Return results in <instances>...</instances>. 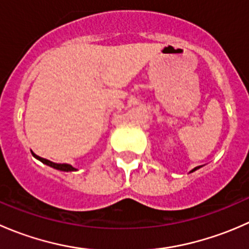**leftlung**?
I'll list each match as a JSON object with an SVG mask.
<instances>
[{
  "instance_id": "1",
  "label": "left lung",
  "mask_w": 249,
  "mask_h": 249,
  "mask_svg": "<svg viewBox=\"0 0 249 249\" xmlns=\"http://www.w3.org/2000/svg\"><path fill=\"white\" fill-rule=\"evenodd\" d=\"M200 167H201V166H197V167H195V169H194V170H192V171H190V172H194V171H196V170H197V169H200Z\"/></svg>"
}]
</instances>
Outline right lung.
Returning <instances> with one entry per match:
<instances>
[{"label": "right lung", "mask_w": 249, "mask_h": 249, "mask_svg": "<svg viewBox=\"0 0 249 249\" xmlns=\"http://www.w3.org/2000/svg\"><path fill=\"white\" fill-rule=\"evenodd\" d=\"M31 153H32V155H34V157L36 158L37 160H39V161L43 162V164L48 165V166L53 167V169L59 170V171H64V172H72V171H77V169H74V167L72 166V165H69V164H55V162L50 161V160H47V159H44V158L38 157V155L35 154L34 152H31Z\"/></svg>", "instance_id": "add662e5"}]
</instances>
